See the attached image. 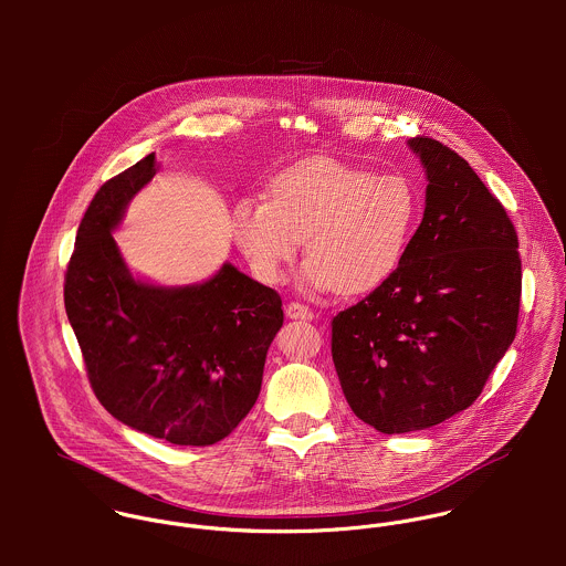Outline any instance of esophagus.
<instances>
[{
    "label": "esophagus",
    "mask_w": 566,
    "mask_h": 566,
    "mask_svg": "<svg viewBox=\"0 0 566 566\" xmlns=\"http://www.w3.org/2000/svg\"><path fill=\"white\" fill-rule=\"evenodd\" d=\"M285 314H287V318H294V321H312V318H314V312H312L307 305L296 303V301L287 303Z\"/></svg>",
    "instance_id": "1"
}]
</instances>
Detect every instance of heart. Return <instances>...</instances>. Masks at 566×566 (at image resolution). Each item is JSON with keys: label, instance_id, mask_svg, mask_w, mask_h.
I'll use <instances>...</instances> for the list:
<instances>
[{"label": "heart", "instance_id": "obj_1", "mask_svg": "<svg viewBox=\"0 0 566 566\" xmlns=\"http://www.w3.org/2000/svg\"><path fill=\"white\" fill-rule=\"evenodd\" d=\"M420 211V193L403 174L312 159L283 169L268 200H240L231 231L259 281L281 283L305 240V285L355 296L395 276Z\"/></svg>", "mask_w": 566, "mask_h": 566}]
</instances>
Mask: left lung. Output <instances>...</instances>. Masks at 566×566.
Returning <instances> with one entry per match:
<instances>
[{"label":"left lung","instance_id":"obj_1","mask_svg":"<svg viewBox=\"0 0 566 566\" xmlns=\"http://www.w3.org/2000/svg\"><path fill=\"white\" fill-rule=\"evenodd\" d=\"M409 148L429 180L422 222L395 276L331 323L342 392L381 433L475 403L521 307L518 238L503 205L455 150L431 137Z\"/></svg>","mask_w":566,"mask_h":566}]
</instances>
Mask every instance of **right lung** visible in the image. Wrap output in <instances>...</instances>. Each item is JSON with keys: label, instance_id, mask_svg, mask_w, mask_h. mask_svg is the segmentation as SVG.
<instances>
[{"label": "right lung", "instance_id": "right-lung-1", "mask_svg": "<svg viewBox=\"0 0 566 566\" xmlns=\"http://www.w3.org/2000/svg\"><path fill=\"white\" fill-rule=\"evenodd\" d=\"M155 174L153 153L93 196L65 272V310L108 413L171 444L207 447L256 401L283 303L231 263L187 287L130 276L111 231Z\"/></svg>", "mask_w": 566, "mask_h": 566}]
</instances>
